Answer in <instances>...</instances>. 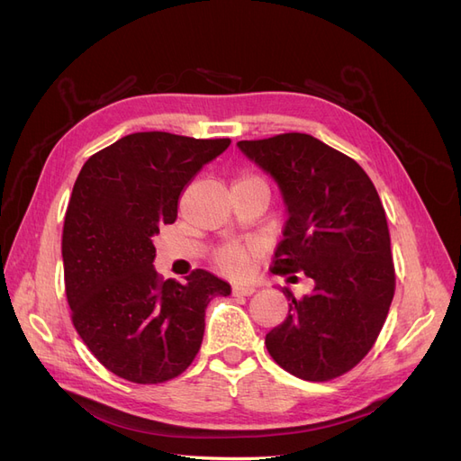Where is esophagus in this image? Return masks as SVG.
<instances>
[{"instance_id": "esophagus-1", "label": "esophagus", "mask_w": 461, "mask_h": 461, "mask_svg": "<svg viewBox=\"0 0 461 461\" xmlns=\"http://www.w3.org/2000/svg\"><path fill=\"white\" fill-rule=\"evenodd\" d=\"M256 292L254 285H234L232 286V294L234 296H252Z\"/></svg>"}]
</instances>
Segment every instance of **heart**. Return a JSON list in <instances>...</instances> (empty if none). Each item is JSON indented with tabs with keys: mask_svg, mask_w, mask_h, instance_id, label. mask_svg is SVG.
Here are the masks:
<instances>
[{
	"mask_svg": "<svg viewBox=\"0 0 461 461\" xmlns=\"http://www.w3.org/2000/svg\"><path fill=\"white\" fill-rule=\"evenodd\" d=\"M236 185H265V180L258 175H242L240 180ZM249 248L242 246V244H227L219 248L215 252L213 263L219 273L227 275V276H242L248 271L249 265Z\"/></svg>",
	"mask_w": 461,
	"mask_h": 461,
	"instance_id": "b5f03b06",
	"label": "heart"
}]
</instances>
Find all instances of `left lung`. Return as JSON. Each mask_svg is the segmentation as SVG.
<instances>
[{
  "label": "left lung",
  "instance_id": "left-lung-1",
  "mask_svg": "<svg viewBox=\"0 0 461 461\" xmlns=\"http://www.w3.org/2000/svg\"><path fill=\"white\" fill-rule=\"evenodd\" d=\"M271 175L288 219L271 271L313 281L290 300L265 346L285 371L330 381L367 356L394 298V263L384 207L371 178L344 153L302 132L236 144Z\"/></svg>",
  "mask_w": 461,
  "mask_h": 461
}]
</instances>
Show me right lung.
<instances>
[{
    "mask_svg": "<svg viewBox=\"0 0 461 461\" xmlns=\"http://www.w3.org/2000/svg\"><path fill=\"white\" fill-rule=\"evenodd\" d=\"M230 146L171 132H134L82 167L63 225L65 294L80 339L121 379L158 384L196 357L205 308L230 285L196 269L186 283L153 267V236L176 219L178 198Z\"/></svg>",
    "mask_w": 461,
    "mask_h": 461,
    "instance_id": "right-lung-1",
    "label": "right lung"
}]
</instances>
